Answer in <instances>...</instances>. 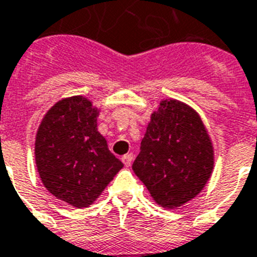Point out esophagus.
I'll return each mask as SVG.
<instances>
[{"label": "esophagus", "instance_id": "esophagus-1", "mask_svg": "<svg viewBox=\"0 0 257 257\" xmlns=\"http://www.w3.org/2000/svg\"><path fill=\"white\" fill-rule=\"evenodd\" d=\"M132 159H133V154H131V153H129V154L122 155L121 161H122V163L125 165V167H129V166H131V163H132Z\"/></svg>", "mask_w": 257, "mask_h": 257}]
</instances>
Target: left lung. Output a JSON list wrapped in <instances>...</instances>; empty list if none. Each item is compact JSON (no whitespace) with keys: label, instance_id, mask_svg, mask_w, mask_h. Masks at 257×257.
Returning <instances> with one entry per match:
<instances>
[{"label":"left lung","instance_id":"obj_1","mask_svg":"<svg viewBox=\"0 0 257 257\" xmlns=\"http://www.w3.org/2000/svg\"><path fill=\"white\" fill-rule=\"evenodd\" d=\"M132 169L162 208H180L195 198L214 169L212 139L197 111L178 99H162Z\"/></svg>","mask_w":257,"mask_h":257}]
</instances>
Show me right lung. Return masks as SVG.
<instances>
[{"instance_id":"add662e5","label":"right lung","mask_w":257,"mask_h":257,"mask_svg":"<svg viewBox=\"0 0 257 257\" xmlns=\"http://www.w3.org/2000/svg\"><path fill=\"white\" fill-rule=\"evenodd\" d=\"M100 108L83 95L47 111L35 139V163L49 193L73 208L92 205L124 167L98 131Z\"/></svg>"}]
</instances>
